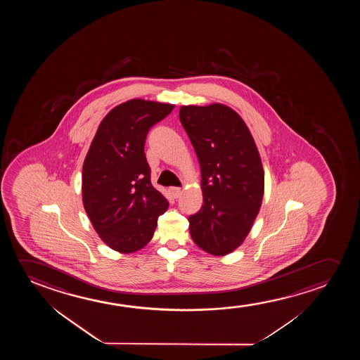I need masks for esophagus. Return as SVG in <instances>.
<instances>
[{"label": "esophagus", "instance_id": "1", "mask_svg": "<svg viewBox=\"0 0 360 360\" xmlns=\"http://www.w3.org/2000/svg\"><path fill=\"white\" fill-rule=\"evenodd\" d=\"M169 193H171V195H172L173 198H178L182 194V189L178 187L169 188Z\"/></svg>", "mask_w": 360, "mask_h": 360}]
</instances>
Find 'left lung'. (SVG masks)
Segmentation results:
<instances>
[{
	"label": "left lung",
	"instance_id": "8db88e82",
	"mask_svg": "<svg viewBox=\"0 0 360 360\" xmlns=\"http://www.w3.org/2000/svg\"><path fill=\"white\" fill-rule=\"evenodd\" d=\"M179 120L202 171V209L189 215L193 241L214 256L241 245L251 230L264 191L255 140L241 117L222 104L187 105Z\"/></svg>",
	"mask_w": 360,
	"mask_h": 360
}]
</instances>
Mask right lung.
<instances>
[{
  "mask_svg": "<svg viewBox=\"0 0 360 360\" xmlns=\"http://www.w3.org/2000/svg\"><path fill=\"white\" fill-rule=\"evenodd\" d=\"M172 104L131 99L99 124L82 169L84 210L99 237L122 253L138 251L153 236L168 202L151 183L145 156L148 130Z\"/></svg>",
  "mask_w": 360,
  "mask_h": 360,
  "instance_id": "right-lung-1",
  "label": "right lung"
}]
</instances>
